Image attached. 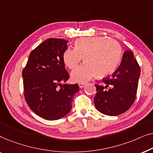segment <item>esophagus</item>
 <instances>
[{
	"instance_id": "34e87169",
	"label": "esophagus",
	"mask_w": 153,
	"mask_h": 153,
	"mask_svg": "<svg viewBox=\"0 0 153 153\" xmlns=\"http://www.w3.org/2000/svg\"><path fill=\"white\" fill-rule=\"evenodd\" d=\"M85 85H86V84H85V83H79V88H83L84 87Z\"/></svg>"
}]
</instances>
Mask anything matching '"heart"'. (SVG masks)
I'll use <instances>...</instances> for the list:
<instances>
[{
    "label": "heart",
    "instance_id": "b5f03b06",
    "mask_svg": "<svg viewBox=\"0 0 153 153\" xmlns=\"http://www.w3.org/2000/svg\"><path fill=\"white\" fill-rule=\"evenodd\" d=\"M122 47L114 39L103 37H81L75 40L74 49L65 50V64L71 70L79 65L82 58L85 63L71 74L72 80L85 82L94 76H107L115 72L122 58Z\"/></svg>",
    "mask_w": 153,
    "mask_h": 153
}]
</instances>
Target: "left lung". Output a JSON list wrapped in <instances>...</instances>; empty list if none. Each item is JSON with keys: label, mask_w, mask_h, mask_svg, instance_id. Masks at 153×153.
I'll return each instance as SVG.
<instances>
[{"label": "left lung", "mask_w": 153, "mask_h": 153, "mask_svg": "<svg viewBox=\"0 0 153 153\" xmlns=\"http://www.w3.org/2000/svg\"><path fill=\"white\" fill-rule=\"evenodd\" d=\"M140 74V67L133 52L125 51L120 65L112 76L102 80L104 85H95L97 93L94 102L97 110L111 116L128 110L136 99Z\"/></svg>", "instance_id": "8db88e82"}]
</instances>
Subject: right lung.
I'll return each instance as SVG.
<instances>
[{
    "label": "right lung",
    "instance_id": "add662e5",
    "mask_svg": "<svg viewBox=\"0 0 153 153\" xmlns=\"http://www.w3.org/2000/svg\"><path fill=\"white\" fill-rule=\"evenodd\" d=\"M68 41L50 38L30 52L23 70L24 96L30 109L49 120L63 118L71 111L78 84H69L62 56Z\"/></svg>",
    "mask_w": 153,
    "mask_h": 153
}]
</instances>
